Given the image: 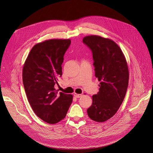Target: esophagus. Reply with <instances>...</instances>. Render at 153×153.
I'll return each instance as SVG.
<instances>
[{"label":"esophagus","mask_w":153,"mask_h":153,"mask_svg":"<svg viewBox=\"0 0 153 153\" xmlns=\"http://www.w3.org/2000/svg\"><path fill=\"white\" fill-rule=\"evenodd\" d=\"M74 97H76V98H80V97H82V94H78L75 93V94H74Z\"/></svg>","instance_id":"1"}]
</instances>
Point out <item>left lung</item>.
I'll use <instances>...</instances> for the list:
<instances>
[{
	"instance_id": "obj_1",
	"label": "left lung",
	"mask_w": 153,
	"mask_h": 153,
	"mask_svg": "<svg viewBox=\"0 0 153 153\" xmlns=\"http://www.w3.org/2000/svg\"><path fill=\"white\" fill-rule=\"evenodd\" d=\"M82 42L92 51L95 76L100 82L99 92L92 96L87 114L94 121L103 122L117 113L125 97L129 80L127 62L113 40L91 35Z\"/></svg>"
}]
</instances>
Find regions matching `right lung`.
Instances as JSON below:
<instances>
[{
  "label": "right lung",
  "mask_w": 153,
  "mask_h": 153,
  "mask_svg": "<svg viewBox=\"0 0 153 153\" xmlns=\"http://www.w3.org/2000/svg\"><path fill=\"white\" fill-rule=\"evenodd\" d=\"M69 39H51L35 45L23 65L22 78L28 100L44 122L55 124L66 117L73 96L58 92L54 85L62 76L64 55Z\"/></svg>",
  "instance_id": "add662e5"
}]
</instances>
